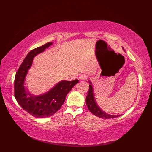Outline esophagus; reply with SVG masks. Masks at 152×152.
Here are the masks:
<instances>
[{"label": "esophagus", "instance_id": "esophagus-1", "mask_svg": "<svg viewBox=\"0 0 152 152\" xmlns=\"http://www.w3.org/2000/svg\"><path fill=\"white\" fill-rule=\"evenodd\" d=\"M88 77H89L88 75L84 73L79 76V79H80V80H83V81H86L87 79H88Z\"/></svg>", "mask_w": 152, "mask_h": 152}]
</instances>
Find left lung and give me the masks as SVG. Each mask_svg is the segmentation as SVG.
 I'll return each instance as SVG.
<instances>
[{"instance_id":"8db88e82","label":"left lung","mask_w":152,"mask_h":152,"mask_svg":"<svg viewBox=\"0 0 152 152\" xmlns=\"http://www.w3.org/2000/svg\"><path fill=\"white\" fill-rule=\"evenodd\" d=\"M124 50V49H123ZM89 89L88 94H87V95L86 97V104L87 106V108H88L89 110L91 111V112L94 114L95 116H98L100 118L103 119H113L119 116H121L122 115H110L105 112L104 111H103L99 106L97 105V103L95 101V95L94 94V90H93V87H92V84L91 81H89Z\"/></svg>"}]
</instances>
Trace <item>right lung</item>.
Returning a JSON list of instances; mask_svg holds the SVG:
<instances>
[{
  "instance_id": "obj_1",
  "label": "right lung",
  "mask_w": 152,
  "mask_h": 152,
  "mask_svg": "<svg viewBox=\"0 0 152 152\" xmlns=\"http://www.w3.org/2000/svg\"><path fill=\"white\" fill-rule=\"evenodd\" d=\"M53 44L48 42L30 51L22 62L15 77V97L18 104L32 116L37 118H48L54 115L65 102L66 96L79 82L62 80L52 89L41 95H33L25 86V79L29 69L33 65L36 56L42 53Z\"/></svg>"
}]
</instances>
